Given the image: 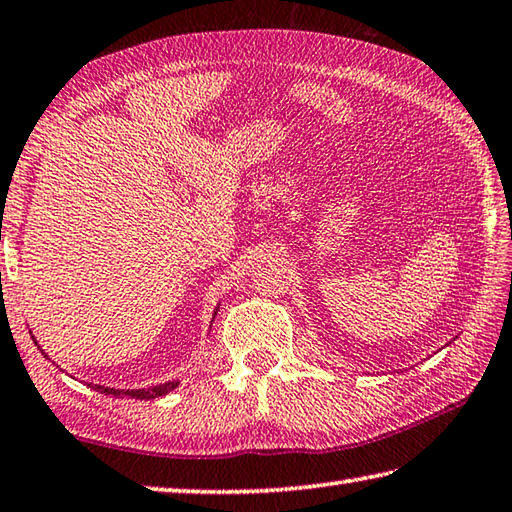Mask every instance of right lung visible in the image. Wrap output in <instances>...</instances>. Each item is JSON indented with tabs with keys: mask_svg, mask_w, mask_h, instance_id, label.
Listing matches in <instances>:
<instances>
[{
	"mask_svg": "<svg viewBox=\"0 0 512 512\" xmlns=\"http://www.w3.org/2000/svg\"><path fill=\"white\" fill-rule=\"evenodd\" d=\"M218 312V307H216ZM214 312V316H216ZM35 341V339H33ZM37 345V341H35ZM44 354V350H42ZM46 356V354H44ZM180 381H169V383H162V385H153V388H142V390H115V388H104V385H93L95 390L102 392V394H111V397H133V399H156V397H165L173 388H178Z\"/></svg>",
	"mask_w": 512,
	"mask_h": 512,
	"instance_id": "1",
	"label": "right lung"
}]
</instances>
